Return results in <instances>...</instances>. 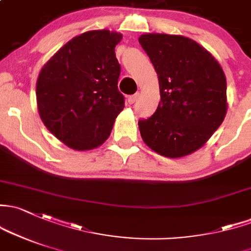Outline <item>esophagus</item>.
<instances>
[{
    "mask_svg": "<svg viewBox=\"0 0 251 251\" xmlns=\"http://www.w3.org/2000/svg\"><path fill=\"white\" fill-rule=\"evenodd\" d=\"M138 97H139V92H136V94H134V95H131V96H128V97H127L128 103L133 104L134 102H136L137 100H138Z\"/></svg>",
    "mask_w": 251,
    "mask_h": 251,
    "instance_id": "34e87169",
    "label": "esophagus"
}]
</instances>
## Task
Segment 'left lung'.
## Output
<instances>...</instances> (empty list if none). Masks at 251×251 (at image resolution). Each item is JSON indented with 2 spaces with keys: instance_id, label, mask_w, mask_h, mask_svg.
I'll use <instances>...</instances> for the list:
<instances>
[{
  "instance_id": "8db88e82",
  "label": "left lung",
  "mask_w": 251,
  "mask_h": 251,
  "mask_svg": "<svg viewBox=\"0 0 251 251\" xmlns=\"http://www.w3.org/2000/svg\"><path fill=\"white\" fill-rule=\"evenodd\" d=\"M139 44L159 77L160 103L138 121L144 143L166 157L200 149L226 115V78L219 62L183 36L146 33Z\"/></svg>"
}]
</instances>
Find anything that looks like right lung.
I'll return each instance as SVG.
<instances>
[{
	"mask_svg": "<svg viewBox=\"0 0 251 251\" xmlns=\"http://www.w3.org/2000/svg\"><path fill=\"white\" fill-rule=\"evenodd\" d=\"M123 36L108 30L81 33L44 65L37 79L39 117L75 150H90L109 137L125 105L119 91L115 46Z\"/></svg>",
	"mask_w": 251,
	"mask_h": 251,
	"instance_id": "1",
	"label": "right lung"
}]
</instances>
